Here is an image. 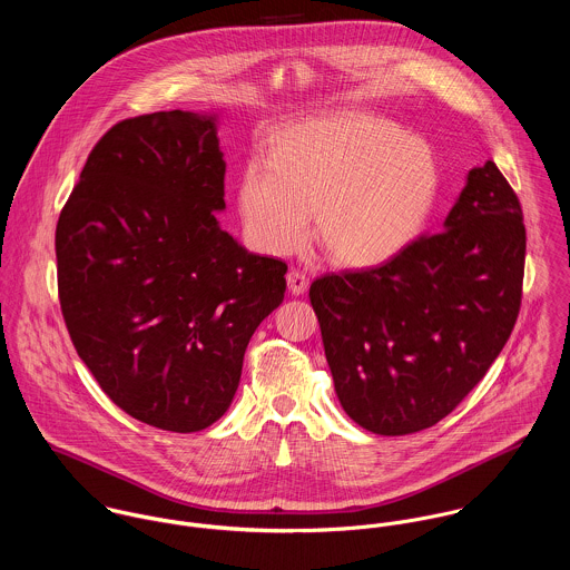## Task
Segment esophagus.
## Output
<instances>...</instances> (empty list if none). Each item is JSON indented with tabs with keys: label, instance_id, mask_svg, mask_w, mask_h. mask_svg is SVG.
<instances>
[{
	"label": "esophagus",
	"instance_id": "34e87169",
	"mask_svg": "<svg viewBox=\"0 0 570 570\" xmlns=\"http://www.w3.org/2000/svg\"><path fill=\"white\" fill-rule=\"evenodd\" d=\"M287 287H289V292H292L294 296L305 294L307 287H309L307 274H305V272H298V269H292V272L287 274Z\"/></svg>",
	"mask_w": 570,
	"mask_h": 570
}]
</instances>
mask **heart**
<instances>
[{
    "label": "heart",
    "mask_w": 570,
    "mask_h": 570,
    "mask_svg": "<svg viewBox=\"0 0 570 570\" xmlns=\"http://www.w3.org/2000/svg\"><path fill=\"white\" fill-rule=\"evenodd\" d=\"M439 186L432 151L402 127L357 114L283 129L265 164L249 163L237 184L245 235L287 256L309 237L346 267L380 265L421 230Z\"/></svg>",
    "instance_id": "b5f03b06"
}]
</instances>
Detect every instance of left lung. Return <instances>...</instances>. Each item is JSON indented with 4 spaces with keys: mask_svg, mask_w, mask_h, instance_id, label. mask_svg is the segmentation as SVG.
Listing matches in <instances>:
<instances>
[{
    "mask_svg": "<svg viewBox=\"0 0 570 570\" xmlns=\"http://www.w3.org/2000/svg\"><path fill=\"white\" fill-rule=\"evenodd\" d=\"M518 195L488 160L443 222L377 267L309 287L335 395L364 430L402 436L448 416L485 377L522 301Z\"/></svg>",
    "mask_w": 570,
    "mask_h": 570,
    "instance_id": "1",
    "label": "left lung"
}]
</instances>
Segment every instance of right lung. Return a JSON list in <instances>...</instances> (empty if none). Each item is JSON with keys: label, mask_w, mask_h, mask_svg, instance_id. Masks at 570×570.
Instances as JSON below:
<instances>
[{"label": "right lung", "mask_w": 570, "mask_h": 570, "mask_svg": "<svg viewBox=\"0 0 570 570\" xmlns=\"http://www.w3.org/2000/svg\"><path fill=\"white\" fill-rule=\"evenodd\" d=\"M224 175L215 114L127 118L91 149L57 224L79 357L116 406L168 432L230 407L247 342L285 296L287 265L222 230Z\"/></svg>", "instance_id": "obj_1"}]
</instances>
